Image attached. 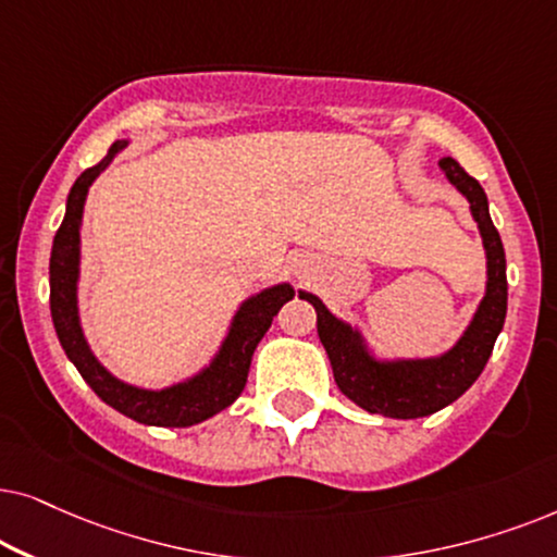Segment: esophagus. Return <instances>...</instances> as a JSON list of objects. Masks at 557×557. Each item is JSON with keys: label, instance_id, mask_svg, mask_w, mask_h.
<instances>
[{"label": "esophagus", "instance_id": "esophagus-1", "mask_svg": "<svg viewBox=\"0 0 557 557\" xmlns=\"http://www.w3.org/2000/svg\"><path fill=\"white\" fill-rule=\"evenodd\" d=\"M293 272L298 274V277H310L313 274V262H308V259H298V262H293Z\"/></svg>", "mask_w": 557, "mask_h": 557}]
</instances>
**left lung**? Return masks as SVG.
Masks as SVG:
<instances>
[{
	"label": "left lung",
	"mask_w": 557,
	"mask_h": 557,
	"mask_svg": "<svg viewBox=\"0 0 557 557\" xmlns=\"http://www.w3.org/2000/svg\"><path fill=\"white\" fill-rule=\"evenodd\" d=\"M438 168L469 201L486 257L484 298L454 346L433 356L382 354L359 325L331 313L315 293L298 290L315 308L318 338L329 354L338 389L367 412L395 420L428 418L456 403L484 372L507 318V259L488 216L486 193L454 158H441Z\"/></svg>",
	"instance_id": "1"
}]
</instances>
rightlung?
I'll return each instance as SVG.
<instances>
[{"instance_id": "add662e5", "label": "right lung", "mask_w": 557, "mask_h": 557, "mask_svg": "<svg viewBox=\"0 0 557 557\" xmlns=\"http://www.w3.org/2000/svg\"><path fill=\"white\" fill-rule=\"evenodd\" d=\"M129 139H116L109 147L107 158L99 165L84 170L73 183L65 201V216L53 239L50 251V315L61 341L63 351L84 376L88 387L109 407L143 425L158 428H190L226 410L247 384L251 354L277 310L293 300V285L277 283L249 295L239 302L228 321V329L209 364L177 380L168 387H139V384L119 380L101 364L99 356L88 344L78 310V280H81V226H84V206L96 177L107 170Z\"/></svg>"}]
</instances>
